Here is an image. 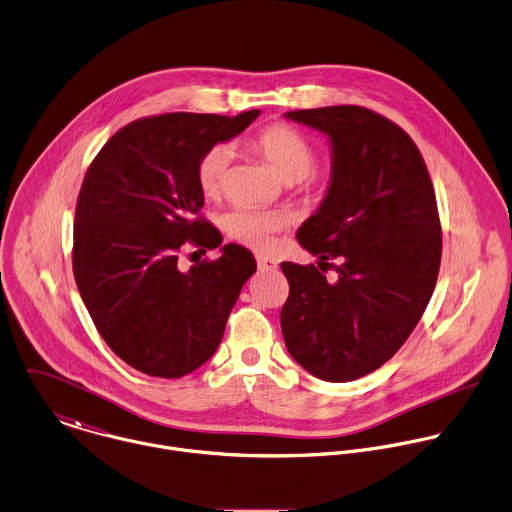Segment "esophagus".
<instances>
[{
  "label": "esophagus",
  "instance_id": "obj_1",
  "mask_svg": "<svg viewBox=\"0 0 512 512\" xmlns=\"http://www.w3.org/2000/svg\"><path fill=\"white\" fill-rule=\"evenodd\" d=\"M257 267L259 271H275L279 265L275 259H269V257H263V255H257Z\"/></svg>",
  "mask_w": 512,
  "mask_h": 512
}]
</instances>
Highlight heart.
<instances>
[{"instance_id":"obj_1","label":"heart","mask_w":512,"mask_h":512,"mask_svg":"<svg viewBox=\"0 0 512 512\" xmlns=\"http://www.w3.org/2000/svg\"><path fill=\"white\" fill-rule=\"evenodd\" d=\"M253 147L267 159L273 171L285 183L301 181L315 165V149L297 129L289 125H269L257 133ZM233 161V149L227 143L213 145L199 161L197 181L207 197H217L229 173ZM285 225V217L273 211H261L255 207H235L223 217L225 231L239 243L267 251L275 243V233Z\"/></svg>"}]
</instances>
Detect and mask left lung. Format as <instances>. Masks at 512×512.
I'll list each match as a JSON object with an SVG mask.
<instances>
[{
    "label": "left lung",
    "instance_id": "8db88e82",
    "mask_svg": "<svg viewBox=\"0 0 512 512\" xmlns=\"http://www.w3.org/2000/svg\"><path fill=\"white\" fill-rule=\"evenodd\" d=\"M285 117L329 137L331 179L319 209L297 231L319 267L281 263L289 281L281 331L305 371L347 383L387 363L431 301L443 249L435 189L413 139L367 107ZM327 266L336 271L329 282Z\"/></svg>",
    "mask_w": 512,
    "mask_h": 512
}]
</instances>
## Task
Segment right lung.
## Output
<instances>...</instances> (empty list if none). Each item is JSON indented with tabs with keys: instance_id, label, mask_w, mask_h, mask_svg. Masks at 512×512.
<instances>
[{
	"instance_id": "add662e5",
	"label": "right lung",
	"mask_w": 512,
	"mask_h": 512,
	"mask_svg": "<svg viewBox=\"0 0 512 512\" xmlns=\"http://www.w3.org/2000/svg\"><path fill=\"white\" fill-rule=\"evenodd\" d=\"M259 109L235 117L165 113L119 129L89 165L73 225V275L109 349L133 369L179 379L217 351L227 317L257 263L227 243L189 271V239L217 249L221 233L197 217L201 157L245 131Z\"/></svg>"
}]
</instances>
